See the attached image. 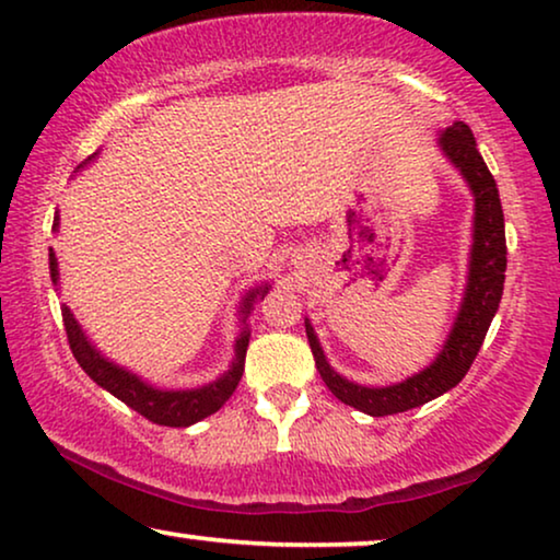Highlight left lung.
Listing matches in <instances>:
<instances>
[{
	"label": "left lung",
	"instance_id": "1",
	"mask_svg": "<svg viewBox=\"0 0 560 560\" xmlns=\"http://www.w3.org/2000/svg\"><path fill=\"white\" fill-rule=\"evenodd\" d=\"M439 144L443 155L464 175L466 186H469L474 196L469 275H466L462 308L456 313V320L451 326V334L446 343H443L441 354L423 372L412 374V377L397 382V385L364 387L331 370L311 320L305 318V334H308L313 359H316V366L326 387L343 405H351V408L362 410L372 418L420 408V405L431 402L439 395L448 393L451 387H456L466 377L474 359H477L481 341H485L489 324H492L502 301L504 270H508V244H504V213L500 190H497V183L492 173H489L485 158L479 155L477 140H474L469 125L454 121L448 129H443Z\"/></svg>",
	"mask_w": 560,
	"mask_h": 560
}]
</instances>
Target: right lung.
<instances>
[{
    "label": "right lung",
    "mask_w": 560,
    "mask_h": 560,
    "mask_svg": "<svg viewBox=\"0 0 560 560\" xmlns=\"http://www.w3.org/2000/svg\"><path fill=\"white\" fill-rule=\"evenodd\" d=\"M52 229H58V217ZM50 278L52 285H58V259L50 249ZM270 285H259L252 288L242 301V334L234 343V362L229 370L221 374L217 382H209V385L196 387V389H158L152 387L150 382H144L142 377H137L125 366L114 364L106 359L102 351H98L94 343L89 341V336L83 334V328L79 326V320L73 318V313L68 305H63V326L68 334V343H71V351L75 357V362L81 364V370L89 374L91 380L96 382L98 387H104L106 393H112L117 400H121L129 408L140 412L142 418L152 420L158 425H171V428H186L194 425L198 420L209 418L217 412L221 405H224L232 393L240 385L242 372H244V357H247V347H249V328H247V316L255 305L257 298H265Z\"/></svg>",
    "instance_id": "obj_1"
}]
</instances>
